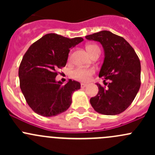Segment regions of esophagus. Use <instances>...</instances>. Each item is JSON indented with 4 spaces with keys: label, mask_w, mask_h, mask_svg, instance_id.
I'll return each mask as SVG.
<instances>
[{
    "label": "esophagus",
    "mask_w": 155,
    "mask_h": 155,
    "mask_svg": "<svg viewBox=\"0 0 155 155\" xmlns=\"http://www.w3.org/2000/svg\"><path fill=\"white\" fill-rule=\"evenodd\" d=\"M87 84H85V83H81V87L82 88H84V87H85L87 86Z\"/></svg>",
    "instance_id": "34e87169"
}]
</instances>
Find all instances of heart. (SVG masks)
Segmentation results:
<instances>
[{"label": "heart", "instance_id": "heart-1", "mask_svg": "<svg viewBox=\"0 0 155 155\" xmlns=\"http://www.w3.org/2000/svg\"><path fill=\"white\" fill-rule=\"evenodd\" d=\"M87 50L91 56H93L97 51H101L99 47L96 45L91 44L87 46ZM95 73L94 68H76L70 72V76L73 79L80 82H87L90 80L91 77Z\"/></svg>", "mask_w": 155, "mask_h": 155}]
</instances>
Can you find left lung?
<instances>
[{"mask_svg": "<svg viewBox=\"0 0 155 155\" xmlns=\"http://www.w3.org/2000/svg\"><path fill=\"white\" fill-rule=\"evenodd\" d=\"M98 41L105 51L99 77L104 85L90 99L92 107L103 115H118L127 109L137 96L141 85L140 61L132 46L122 37L102 31L85 37ZM108 80L109 83H106Z\"/></svg>", "mask_w": 155, "mask_h": 155, "instance_id": "1", "label": "left lung"}]
</instances>
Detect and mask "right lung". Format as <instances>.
<instances>
[{
    "mask_svg": "<svg viewBox=\"0 0 155 155\" xmlns=\"http://www.w3.org/2000/svg\"><path fill=\"white\" fill-rule=\"evenodd\" d=\"M83 41L48 34L33 43L24 54L18 68L20 88L34 112L51 117L65 112L72 103V94L80 83L69 79L56 82L58 69L66 66L70 48Z\"/></svg>",
    "mask_w": 155,
    "mask_h": 155,
    "instance_id": "add662e5",
    "label": "right lung"
}]
</instances>
